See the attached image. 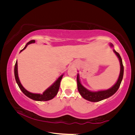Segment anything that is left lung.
<instances>
[{
  "instance_id": "obj_1",
  "label": "left lung",
  "mask_w": 135,
  "mask_h": 135,
  "mask_svg": "<svg viewBox=\"0 0 135 135\" xmlns=\"http://www.w3.org/2000/svg\"><path fill=\"white\" fill-rule=\"evenodd\" d=\"M111 46L113 47V45L111 43L110 44ZM114 53L116 54V55L119 59L120 62V73L119 75V77H118L117 81L116 83L111 88L109 89L108 90H100L98 91V92H91V91L88 90L86 89L85 88L82 86L80 81L79 80V74H77V88H78V90L79 93L84 99H85L88 100H89L91 102H98L100 100H102L105 99H107L109 97H111L113 95L114 93L117 92V90L119 88L120 86V84L122 83L123 77V73H124V67H123L122 59L120 54L118 52H116L115 50H113Z\"/></svg>"
}]
</instances>
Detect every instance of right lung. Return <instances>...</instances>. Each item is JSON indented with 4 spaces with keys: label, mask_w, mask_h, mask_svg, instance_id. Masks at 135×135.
Returning <instances> with one entry per match:
<instances>
[{
    "label": "right lung",
    "mask_w": 135,
    "mask_h": 135,
    "mask_svg": "<svg viewBox=\"0 0 135 135\" xmlns=\"http://www.w3.org/2000/svg\"><path fill=\"white\" fill-rule=\"evenodd\" d=\"M32 43H35V40H30V42L27 43L26 46L24 47V49H22L20 52L23 51L26 48V47L28 46L29 44ZM14 74H15V78L16 80V81L18 84V86L21 90L23 92L25 95H26L27 97H28L33 100H38V101H46V100H51L55 97L58 92L59 90V86H60V83L61 80L62 78L63 75H61V76L59 77L58 80L55 82V83L52 84V85L49 87V88L47 89L43 93V94H36V93H33L31 92H29L28 91H27L26 89H25L22 86V84L20 83V81L18 78V64H17V61L15 63V68H14Z\"/></svg>",
    "instance_id": "1"
}]
</instances>
